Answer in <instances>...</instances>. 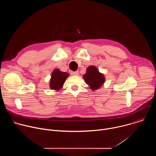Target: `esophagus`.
Returning a JSON list of instances; mask_svg holds the SVG:
<instances>
[{
    "label": "esophagus",
    "instance_id": "34e87169",
    "mask_svg": "<svg viewBox=\"0 0 156 156\" xmlns=\"http://www.w3.org/2000/svg\"><path fill=\"white\" fill-rule=\"evenodd\" d=\"M72 74L74 75H79V72L78 71L73 72H72Z\"/></svg>",
    "mask_w": 156,
    "mask_h": 156
}]
</instances>
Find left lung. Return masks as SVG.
Segmentation results:
<instances>
[{"label":"left lung","instance_id":"8db88e82","mask_svg":"<svg viewBox=\"0 0 156 156\" xmlns=\"http://www.w3.org/2000/svg\"><path fill=\"white\" fill-rule=\"evenodd\" d=\"M83 78L86 83L90 86L93 91L101 87L105 81L103 75L99 73L98 69L94 66H89Z\"/></svg>","mask_w":156,"mask_h":156}]
</instances>
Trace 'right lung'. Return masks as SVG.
Masks as SVG:
<instances>
[{
    "label": "right lung",
    "instance_id": "1",
    "mask_svg": "<svg viewBox=\"0 0 156 156\" xmlns=\"http://www.w3.org/2000/svg\"><path fill=\"white\" fill-rule=\"evenodd\" d=\"M69 75L66 72H62L58 69H55L52 72L50 87L52 90H59L63 86L66 79L69 77Z\"/></svg>",
    "mask_w": 156,
    "mask_h": 156
}]
</instances>
